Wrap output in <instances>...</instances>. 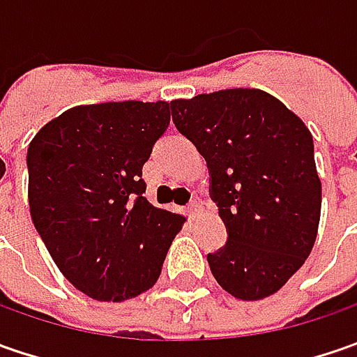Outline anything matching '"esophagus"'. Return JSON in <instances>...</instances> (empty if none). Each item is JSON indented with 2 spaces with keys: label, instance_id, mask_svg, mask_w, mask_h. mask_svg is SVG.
<instances>
[{
  "label": "esophagus",
  "instance_id": "esophagus-1",
  "mask_svg": "<svg viewBox=\"0 0 357 357\" xmlns=\"http://www.w3.org/2000/svg\"><path fill=\"white\" fill-rule=\"evenodd\" d=\"M186 211H188V216H197V214L202 211V204H200L199 200H195V202H190V204H188V208H186Z\"/></svg>",
  "mask_w": 357,
  "mask_h": 357
}]
</instances>
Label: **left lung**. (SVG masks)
<instances>
[{
    "label": "left lung",
    "mask_w": 357,
    "mask_h": 357,
    "mask_svg": "<svg viewBox=\"0 0 357 357\" xmlns=\"http://www.w3.org/2000/svg\"><path fill=\"white\" fill-rule=\"evenodd\" d=\"M176 129L211 172V197L228 240L208 254L216 282L238 300L276 294L316 242L322 183L304 121L260 89L171 101Z\"/></svg>",
    "instance_id": "1"
}]
</instances>
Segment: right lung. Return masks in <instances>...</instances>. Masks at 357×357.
Masks as SVG:
<instances>
[{"label":"right lung","instance_id":"add662e5","mask_svg":"<svg viewBox=\"0 0 357 357\" xmlns=\"http://www.w3.org/2000/svg\"><path fill=\"white\" fill-rule=\"evenodd\" d=\"M169 123L167 101L79 105L29 143L31 220L63 276L95 300L153 288L185 225L143 197V165Z\"/></svg>","mask_w":357,"mask_h":357}]
</instances>
